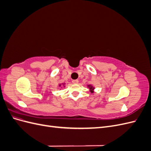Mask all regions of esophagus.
<instances>
[{
    "label": "esophagus",
    "instance_id": "obj_1",
    "mask_svg": "<svg viewBox=\"0 0 151 151\" xmlns=\"http://www.w3.org/2000/svg\"><path fill=\"white\" fill-rule=\"evenodd\" d=\"M79 81L78 80H73L72 81V83L73 84H78Z\"/></svg>",
    "mask_w": 151,
    "mask_h": 151
}]
</instances>
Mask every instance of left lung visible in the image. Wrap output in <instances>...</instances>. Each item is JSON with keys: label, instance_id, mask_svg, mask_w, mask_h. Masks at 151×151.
Instances as JSON below:
<instances>
[{"label": "left lung", "instance_id": "left-lung-1", "mask_svg": "<svg viewBox=\"0 0 151 151\" xmlns=\"http://www.w3.org/2000/svg\"><path fill=\"white\" fill-rule=\"evenodd\" d=\"M88 88H89V89H90V91H91V93H93L94 92V87L93 86H91V85H88Z\"/></svg>", "mask_w": 151, "mask_h": 151}]
</instances>
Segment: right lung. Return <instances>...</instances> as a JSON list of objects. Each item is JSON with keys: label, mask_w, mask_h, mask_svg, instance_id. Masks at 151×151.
I'll list each match as a JSON object with an SVG mask.
<instances>
[{"label": "right lung", "mask_w": 151, "mask_h": 151, "mask_svg": "<svg viewBox=\"0 0 151 151\" xmlns=\"http://www.w3.org/2000/svg\"><path fill=\"white\" fill-rule=\"evenodd\" d=\"M59 86H60H60H61V84H59Z\"/></svg>", "instance_id": "1"}]
</instances>
